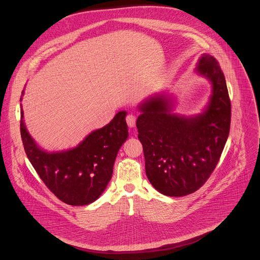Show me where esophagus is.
<instances>
[{
	"mask_svg": "<svg viewBox=\"0 0 260 260\" xmlns=\"http://www.w3.org/2000/svg\"><path fill=\"white\" fill-rule=\"evenodd\" d=\"M126 123L129 127H135L136 126V121H137V117L134 115H128L126 116Z\"/></svg>",
	"mask_w": 260,
	"mask_h": 260,
	"instance_id": "1",
	"label": "esophagus"
}]
</instances>
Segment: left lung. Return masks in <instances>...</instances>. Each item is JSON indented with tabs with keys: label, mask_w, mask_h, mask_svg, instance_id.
<instances>
[{
	"label": "left lung",
	"mask_w": 260,
	"mask_h": 260,
	"mask_svg": "<svg viewBox=\"0 0 260 260\" xmlns=\"http://www.w3.org/2000/svg\"><path fill=\"white\" fill-rule=\"evenodd\" d=\"M196 72L212 87L202 114H173L174 101L167 93L150 95L138 107V137L144 148L146 176L157 191L169 197L187 196L203 185L230 135L231 100L217 60L202 54Z\"/></svg>",
	"instance_id": "1"
}]
</instances>
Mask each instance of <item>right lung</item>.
<instances>
[{"mask_svg": "<svg viewBox=\"0 0 260 260\" xmlns=\"http://www.w3.org/2000/svg\"><path fill=\"white\" fill-rule=\"evenodd\" d=\"M125 116L126 112L120 111L110 123L91 132L76 147L49 152L30 137L21 105V137L26 154L44 183L58 200L80 206L101 197L112 178L117 152L128 137Z\"/></svg>", "mask_w": 260, "mask_h": 260, "instance_id": "1", "label": "right lung"}]
</instances>
